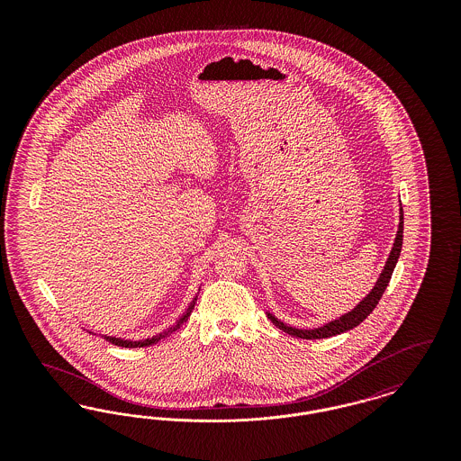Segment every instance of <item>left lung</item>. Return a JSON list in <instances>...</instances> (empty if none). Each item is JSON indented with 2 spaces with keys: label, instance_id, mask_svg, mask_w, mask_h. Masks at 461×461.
<instances>
[{
  "label": "left lung",
  "instance_id": "obj_1",
  "mask_svg": "<svg viewBox=\"0 0 461 461\" xmlns=\"http://www.w3.org/2000/svg\"><path fill=\"white\" fill-rule=\"evenodd\" d=\"M402 222H404V218H402V209H401V218H399V228H397V235H395L394 247H393V250H391V256H389V259H387V263H385V267H384V271H382V275H380L376 285L373 286L372 292H370L357 306L354 307L351 312H348V314H344L342 318H339V320L331 321L329 325L316 330H299L286 327V325H284L282 321H278V320H276L273 314H269V312H267V318H269L278 329L286 331L288 335H294V337H299V339H307V340H311V339H327V337H333V335H339V333H342V331H348V330L357 327L361 321H365V320L370 316V312L376 307L378 301L382 299L385 288H387L389 282H391V276H393V273H394L395 263H397V259H399L401 247H402Z\"/></svg>",
  "mask_w": 461,
  "mask_h": 461
}]
</instances>
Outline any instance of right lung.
Masks as SVG:
<instances>
[{
  "mask_svg": "<svg viewBox=\"0 0 461 461\" xmlns=\"http://www.w3.org/2000/svg\"><path fill=\"white\" fill-rule=\"evenodd\" d=\"M197 303V297L194 299V303L190 304V307H188V311L179 318V321L176 323V325H173L171 329L167 330V331H164V333H158L157 337H152V339H147V340H143V342H131V340H122V339H115V337H107V340L109 342H112V344H115V346H121V348H145V346H150V344H155V342H158L164 335H167V333H171V331H175L188 316H190V312H192V309H194V304Z\"/></svg>",
  "mask_w": 461,
  "mask_h": 461,
  "instance_id": "add662e5",
  "label": "right lung"
}]
</instances>
